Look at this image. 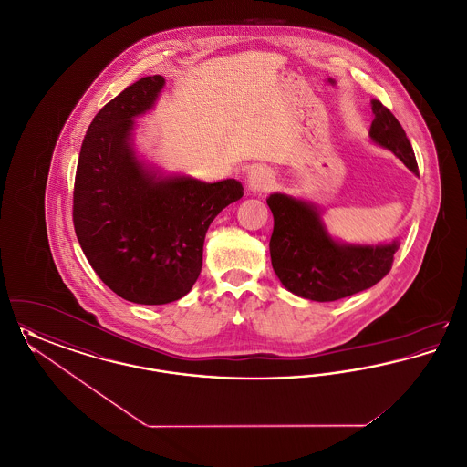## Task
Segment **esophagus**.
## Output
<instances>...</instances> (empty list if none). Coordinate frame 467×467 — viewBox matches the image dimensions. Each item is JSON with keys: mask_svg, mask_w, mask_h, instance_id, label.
Listing matches in <instances>:
<instances>
[{"mask_svg": "<svg viewBox=\"0 0 467 467\" xmlns=\"http://www.w3.org/2000/svg\"><path fill=\"white\" fill-rule=\"evenodd\" d=\"M275 183V175L269 168L265 166H255L250 170L248 173V189L255 194H261V192H266Z\"/></svg>", "mask_w": 467, "mask_h": 467, "instance_id": "34e87169", "label": "esophagus"}]
</instances>
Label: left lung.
Listing matches in <instances>:
<instances>
[{"mask_svg": "<svg viewBox=\"0 0 467 467\" xmlns=\"http://www.w3.org/2000/svg\"><path fill=\"white\" fill-rule=\"evenodd\" d=\"M371 140L419 175L417 159L400 120L378 99L371 101ZM266 201L275 219L269 240L271 265L292 294L318 303L337 301L373 287L390 271L400 242L341 244L327 233L313 202L280 192Z\"/></svg>", "mask_w": 467, "mask_h": 467, "instance_id": "8db88e82", "label": "left lung"}]
</instances>
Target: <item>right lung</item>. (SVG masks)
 Wrapping results in <instances>:
<instances>
[{"mask_svg": "<svg viewBox=\"0 0 467 467\" xmlns=\"http://www.w3.org/2000/svg\"><path fill=\"white\" fill-rule=\"evenodd\" d=\"M162 88L164 77H143L98 111L73 189V225L90 266L138 305H166L192 289L210 223L244 196L234 178L162 177L138 159L134 119L154 107Z\"/></svg>", "mask_w": 467, "mask_h": 467, "instance_id": "right-lung-1", "label": "right lung"}]
</instances>
